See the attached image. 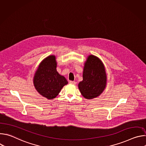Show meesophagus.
Returning a JSON list of instances; mask_svg holds the SVG:
<instances>
[{
    "instance_id": "34e87169",
    "label": "esophagus",
    "mask_w": 146,
    "mask_h": 146,
    "mask_svg": "<svg viewBox=\"0 0 146 146\" xmlns=\"http://www.w3.org/2000/svg\"><path fill=\"white\" fill-rule=\"evenodd\" d=\"M71 84H73V85H76V81H70V82H69Z\"/></svg>"
}]
</instances>
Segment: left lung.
<instances>
[{
    "label": "left lung",
    "mask_w": 146,
    "mask_h": 146,
    "mask_svg": "<svg viewBox=\"0 0 146 146\" xmlns=\"http://www.w3.org/2000/svg\"><path fill=\"white\" fill-rule=\"evenodd\" d=\"M82 80L78 84V89L87 99L99 96L105 90L107 85V73L102 61L96 56L90 55L84 64Z\"/></svg>",
    "instance_id": "obj_1"
}]
</instances>
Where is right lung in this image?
Returning a JSON list of instances; mask_svg holds the SVG:
<instances>
[{
	"label": "right lung",
	"instance_id": "obj_1",
	"mask_svg": "<svg viewBox=\"0 0 146 146\" xmlns=\"http://www.w3.org/2000/svg\"><path fill=\"white\" fill-rule=\"evenodd\" d=\"M56 56L49 55L41 61L33 76V85L38 93L48 99L58 96L68 82L56 70Z\"/></svg>",
	"mask_w": 146,
	"mask_h": 146
}]
</instances>
